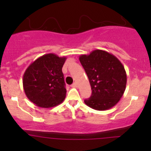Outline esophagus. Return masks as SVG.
Masks as SVG:
<instances>
[{
	"label": "esophagus",
	"instance_id": "1",
	"mask_svg": "<svg viewBox=\"0 0 151 151\" xmlns=\"http://www.w3.org/2000/svg\"><path fill=\"white\" fill-rule=\"evenodd\" d=\"M72 87H73V88H77V87H78V84H77L76 82H74V83L72 85Z\"/></svg>",
	"mask_w": 151,
	"mask_h": 151
}]
</instances>
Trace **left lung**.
Returning a JSON list of instances; mask_svg holds the SVG:
<instances>
[{"label":"left lung","instance_id":"1","mask_svg":"<svg viewBox=\"0 0 151 151\" xmlns=\"http://www.w3.org/2000/svg\"><path fill=\"white\" fill-rule=\"evenodd\" d=\"M79 61L91 87L90 98L85 104L96 110H106L115 106L124 94L127 76L118 58L102 50L82 54Z\"/></svg>","mask_w":151,"mask_h":151}]
</instances>
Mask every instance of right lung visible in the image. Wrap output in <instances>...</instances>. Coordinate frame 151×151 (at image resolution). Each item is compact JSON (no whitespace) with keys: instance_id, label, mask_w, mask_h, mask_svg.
<instances>
[{"instance_id":"obj_1","label":"right lung","mask_w":151,"mask_h":151,"mask_svg":"<svg viewBox=\"0 0 151 151\" xmlns=\"http://www.w3.org/2000/svg\"><path fill=\"white\" fill-rule=\"evenodd\" d=\"M66 60L54 54H45L26 69L22 78L24 91L36 106L50 108L64 101L66 90L62 68Z\"/></svg>"}]
</instances>
